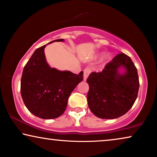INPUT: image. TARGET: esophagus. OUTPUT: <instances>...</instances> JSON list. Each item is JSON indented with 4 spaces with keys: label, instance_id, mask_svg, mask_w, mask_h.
<instances>
[{
    "label": "esophagus",
    "instance_id": "34e87169",
    "mask_svg": "<svg viewBox=\"0 0 157 157\" xmlns=\"http://www.w3.org/2000/svg\"><path fill=\"white\" fill-rule=\"evenodd\" d=\"M90 73V69L89 68H85L84 70H83V79L85 81L88 78L89 74Z\"/></svg>",
    "mask_w": 157,
    "mask_h": 157
}]
</instances>
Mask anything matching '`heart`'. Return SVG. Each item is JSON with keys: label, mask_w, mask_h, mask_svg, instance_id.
Listing matches in <instances>:
<instances>
[{"label": "heart", "mask_w": 157, "mask_h": 157, "mask_svg": "<svg viewBox=\"0 0 157 157\" xmlns=\"http://www.w3.org/2000/svg\"><path fill=\"white\" fill-rule=\"evenodd\" d=\"M109 59H110L109 53H105V54L102 56L101 62L102 64H105V63L107 62V61H109Z\"/></svg>", "instance_id": "b5f03b06"}]
</instances>
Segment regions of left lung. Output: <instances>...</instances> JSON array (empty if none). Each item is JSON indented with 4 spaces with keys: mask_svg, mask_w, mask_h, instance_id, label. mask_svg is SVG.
<instances>
[{
    "mask_svg": "<svg viewBox=\"0 0 157 157\" xmlns=\"http://www.w3.org/2000/svg\"><path fill=\"white\" fill-rule=\"evenodd\" d=\"M88 104L97 117L113 120L125 114L136 101L139 90L138 71L124 53L115 56L101 72H92Z\"/></svg>",
    "mask_w": 157,
    "mask_h": 157,
    "instance_id": "1",
    "label": "left lung"
}]
</instances>
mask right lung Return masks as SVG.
I'll return each mask as SVG.
<instances>
[{"instance_id": "1", "label": "right lung", "mask_w": 157, "mask_h": 157, "mask_svg": "<svg viewBox=\"0 0 157 157\" xmlns=\"http://www.w3.org/2000/svg\"><path fill=\"white\" fill-rule=\"evenodd\" d=\"M64 39L51 41L64 42ZM46 45L36 49L24 68L21 79V95L32 114L45 120L55 119L64 112L68 98L75 87L83 80L69 71L51 68L44 53Z\"/></svg>"}]
</instances>
